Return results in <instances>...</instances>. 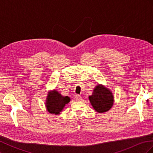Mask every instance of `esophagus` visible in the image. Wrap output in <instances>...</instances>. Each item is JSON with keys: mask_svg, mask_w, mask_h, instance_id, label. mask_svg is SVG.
Segmentation results:
<instances>
[{"mask_svg": "<svg viewBox=\"0 0 153 153\" xmlns=\"http://www.w3.org/2000/svg\"><path fill=\"white\" fill-rule=\"evenodd\" d=\"M75 98V100L76 101H81L82 100V97L80 96H79V95H76Z\"/></svg>", "mask_w": 153, "mask_h": 153, "instance_id": "obj_1", "label": "esophagus"}]
</instances>
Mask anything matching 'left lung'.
I'll return each mask as SVG.
<instances>
[{
	"instance_id": "1",
	"label": "left lung",
	"mask_w": 153,
	"mask_h": 153,
	"mask_svg": "<svg viewBox=\"0 0 153 153\" xmlns=\"http://www.w3.org/2000/svg\"><path fill=\"white\" fill-rule=\"evenodd\" d=\"M90 103L97 112L103 114L108 112L114 103V96L112 92L106 86L98 84L89 96Z\"/></svg>"
}]
</instances>
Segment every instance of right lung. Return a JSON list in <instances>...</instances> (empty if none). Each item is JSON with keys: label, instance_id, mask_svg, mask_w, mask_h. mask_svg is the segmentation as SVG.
I'll return each mask as SVG.
<instances>
[{"label": "right lung", "instance_id": "obj_1", "mask_svg": "<svg viewBox=\"0 0 153 153\" xmlns=\"http://www.w3.org/2000/svg\"><path fill=\"white\" fill-rule=\"evenodd\" d=\"M70 101V98L68 96H64L56 89L48 92L45 106L48 112L52 114L59 115L63 110L66 104Z\"/></svg>", "mask_w": 153, "mask_h": 153}]
</instances>
